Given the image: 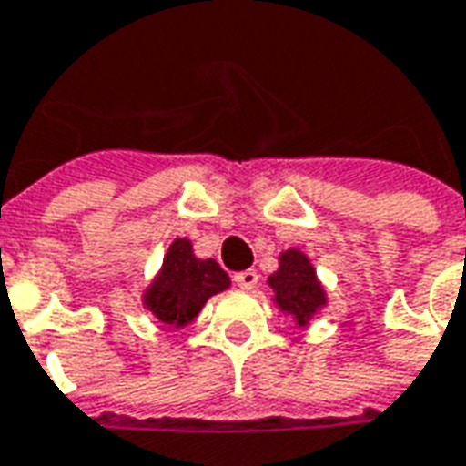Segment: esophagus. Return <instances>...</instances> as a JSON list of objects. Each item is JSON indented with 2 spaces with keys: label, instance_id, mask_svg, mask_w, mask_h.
Masks as SVG:
<instances>
[{
  "label": "esophagus",
  "instance_id": "obj_1",
  "mask_svg": "<svg viewBox=\"0 0 466 466\" xmlns=\"http://www.w3.org/2000/svg\"><path fill=\"white\" fill-rule=\"evenodd\" d=\"M259 281V274L254 271V268H247V271H239V274H234V284L244 289V291H251L254 286Z\"/></svg>",
  "mask_w": 466,
  "mask_h": 466
}]
</instances>
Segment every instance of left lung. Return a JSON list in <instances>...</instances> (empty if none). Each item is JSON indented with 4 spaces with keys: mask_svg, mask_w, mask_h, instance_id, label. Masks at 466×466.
Segmentation results:
<instances>
[{
    "mask_svg": "<svg viewBox=\"0 0 466 466\" xmlns=\"http://www.w3.org/2000/svg\"><path fill=\"white\" fill-rule=\"evenodd\" d=\"M268 286L277 291L279 309L291 313L299 326H306L313 313L326 303V294L316 279L311 261L299 249L281 254L279 271L268 277Z\"/></svg>",
    "mask_w": 466,
    "mask_h": 466,
    "instance_id": "1",
    "label": "left lung"
}]
</instances>
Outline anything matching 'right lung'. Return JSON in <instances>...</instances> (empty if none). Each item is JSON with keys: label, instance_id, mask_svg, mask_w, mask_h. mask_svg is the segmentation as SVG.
<instances>
[{"label": "right lung", "instance_id": "1", "mask_svg": "<svg viewBox=\"0 0 466 466\" xmlns=\"http://www.w3.org/2000/svg\"><path fill=\"white\" fill-rule=\"evenodd\" d=\"M229 286V277L215 259H198L187 239H175L163 268L146 291V306L165 326H185L209 296Z\"/></svg>", "mask_w": 466, "mask_h": 466}]
</instances>
